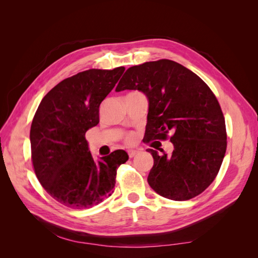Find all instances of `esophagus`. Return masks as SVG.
I'll use <instances>...</instances> for the list:
<instances>
[{
  "mask_svg": "<svg viewBox=\"0 0 258 258\" xmlns=\"http://www.w3.org/2000/svg\"><path fill=\"white\" fill-rule=\"evenodd\" d=\"M137 154H139V151H136V150H130V151H128V155H129L130 158L135 157V156H136Z\"/></svg>",
  "mask_w": 258,
  "mask_h": 258,
  "instance_id": "esophagus-1",
  "label": "esophagus"
}]
</instances>
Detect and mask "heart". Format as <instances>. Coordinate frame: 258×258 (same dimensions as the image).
I'll list each match as a JSON object with an SVG mask.
<instances>
[{
    "mask_svg": "<svg viewBox=\"0 0 258 258\" xmlns=\"http://www.w3.org/2000/svg\"><path fill=\"white\" fill-rule=\"evenodd\" d=\"M135 141V136L134 135H130L128 138H127V142L128 143H131V142H134Z\"/></svg>",
    "mask_w": 258,
    "mask_h": 258,
    "instance_id": "heart-1",
    "label": "heart"
}]
</instances>
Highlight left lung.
Returning <instances> with one entry per match:
<instances>
[{
	"instance_id": "left-lung-1",
	"label": "left lung",
	"mask_w": 258,
	"mask_h": 258,
	"mask_svg": "<svg viewBox=\"0 0 258 258\" xmlns=\"http://www.w3.org/2000/svg\"><path fill=\"white\" fill-rule=\"evenodd\" d=\"M126 89L141 91L148 100L147 141L172 134V154L147 151L154 158L148 184L171 200L198 196L214 181L227 146L224 115L214 93L198 75L168 59L129 68L116 91Z\"/></svg>"
}]
</instances>
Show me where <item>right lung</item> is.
Masks as SVG:
<instances>
[{"label":"right lung","instance_id":"right-lung-1","mask_svg":"<svg viewBox=\"0 0 258 258\" xmlns=\"http://www.w3.org/2000/svg\"><path fill=\"white\" fill-rule=\"evenodd\" d=\"M124 71L90 69L60 82L41 101L31 124V154L38 181L73 209H89L114 191L117 169L129 156L118 150L95 160L86 132L99 123V107Z\"/></svg>","mask_w":258,"mask_h":258}]
</instances>
